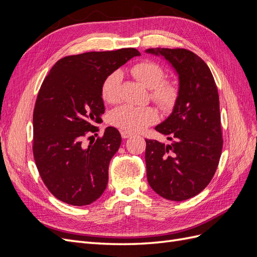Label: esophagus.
I'll use <instances>...</instances> for the list:
<instances>
[{
    "mask_svg": "<svg viewBox=\"0 0 257 257\" xmlns=\"http://www.w3.org/2000/svg\"><path fill=\"white\" fill-rule=\"evenodd\" d=\"M121 136H122V138L126 139V138H130V137L133 136V134L130 133V132H126V131H122L121 132Z\"/></svg>",
    "mask_w": 257,
    "mask_h": 257,
    "instance_id": "esophagus-1",
    "label": "esophagus"
}]
</instances>
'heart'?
I'll use <instances>...</instances> for the list:
<instances>
[{
  "label": "heart",
  "instance_id": "b5f03b06",
  "mask_svg": "<svg viewBox=\"0 0 257 257\" xmlns=\"http://www.w3.org/2000/svg\"><path fill=\"white\" fill-rule=\"evenodd\" d=\"M132 74L138 82L151 90V97L164 109L172 108L178 97V90L173 83L162 81L163 68L153 62H143L132 68ZM122 73L115 71L106 77L102 84V97L107 103H116L120 98ZM158 113L151 107H134L123 105L109 114L113 126L126 132H141L158 121Z\"/></svg>",
  "mask_w": 257,
  "mask_h": 257
}]
</instances>
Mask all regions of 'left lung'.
Here are the masks:
<instances>
[{"label":"left lung","instance_id":"obj_1","mask_svg":"<svg viewBox=\"0 0 257 257\" xmlns=\"http://www.w3.org/2000/svg\"><path fill=\"white\" fill-rule=\"evenodd\" d=\"M178 76L173 111L155 126L169 145L146 139L147 179L152 190L168 200L197 195L211 181L222 151L220 100L211 71L186 49L150 48Z\"/></svg>","mask_w":257,"mask_h":257}]
</instances>
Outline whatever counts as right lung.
I'll list each match as a JSON object with an SVG mask.
<instances>
[{
  "instance_id": "right-lung-1",
  "label": "right lung",
  "mask_w": 257,
  "mask_h": 257,
  "mask_svg": "<svg viewBox=\"0 0 257 257\" xmlns=\"http://www.w3.org/2000/svg\"><path fill=\"white\" fill-rule=\"evenodd\" d=\"M135 48L92 51L59 60L38 92L33 112V154L45 185L59 200L85 206L104 193L109 162L121 145L108 126L102 138L83 147L105 112L102 84L132 58Z\"/></svg>"
}]
</instances>
